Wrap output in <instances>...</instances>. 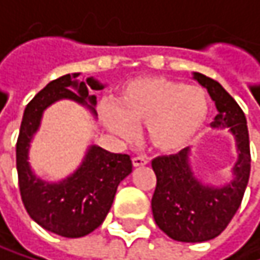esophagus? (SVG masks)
I'll return each instance as SVG.
<instances>
[{"label":"esophagus","mask_w":260,"mask_h":260,"mask_svg":"<svg viewBox=\"0 0 260 260\" xmlns=\"http://www.w3.org/2000/svg\"><path fill=\"white\" fill-rule=\"evenodd\" d=\"M147 164H149V161L144 156H135V158H132V166L134 167H143V166H147Z\"/></svg>","instance_id":"obj_1"}]
</instances>
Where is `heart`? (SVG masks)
<instances>
[{
    "mask_svg": "<svg viewBox=\"0 0 260 260\" xmlns=\"http://www.w3.org/2000/svg\"><path fill=\"white\" fill-rule=\"evenodd\" d=\"M209 102L196 85L162 77H143L126 82L116 108L105 107L102 120L120 138H132L135 126L146 125V138L159 153L186 147L206 123Z\"/></svg>",
    "mask_w": 260,
    "mask_h": 260,
    "instance_id": "heart-1",
    "label": "heart"
}]
</instances>
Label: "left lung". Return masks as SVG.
Segmentation results:
<instances>
[{"mask_svg": "<svg viewBox=\"0 0 260 260\" xmlns=\"http://www.w3.org/2000/svg\"><path fill=\"white\" fill-rule=\"evenodd\" d=\"M215 102L218 114L212 129H229L234 135L238 159L232 178L221 185H211L196 176L191 166V147L176 155L158 156L152 161L156 188L152 212L158 228L175 241L203 242L221 234L238 211L250 176V141L247 120L235 99L220 82L192 72Z\"/></svg>", "mask_w": 260, "mask_h": 260, "instance_id": "1", "label": "left lung"}]
</instances>
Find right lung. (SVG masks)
Returning a JSON list of instances; mask_svg holds the SVG:
<instances>
[{"label": "right lung", "mask_w": 260, "mask_h": 260, "mask_svg": "<svg viewBox=\"0 0 260 260\" xmlns=\"http://www.w3.org/2000/svg\"><path fill=\"white\" fill-rule=\"evenodd\" d=\"M79 74H68L51 81L26 105L16 144L19 189L28 215L43 229L64 238H81L98 229L111 209L119 183L132 172L129 155L111 153L90 144L78 167L60 181H46L34 173L29 164L31 141L40 129L43 113L58 101L68 99L87 108L93 119L96 96L105 84Z\"/></svg>", "instance_id": "1"}]
</instances>
